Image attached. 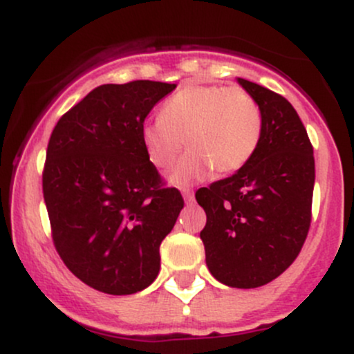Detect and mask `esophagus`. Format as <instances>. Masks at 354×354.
I'll return each instance as SVG.
<instances>
[{"label":"esophagus","mask_w":354,"mask_h":354,"mask_svg":"<svg viewBox=\"0 0 354 354\" xmlns=\"http://www.w3.org/2000/svg\"><path fill=\"white\" fill-rule=\"evenodd\" d=\"M183 198H185V201L186 203H193V200H194V193H193V189H189V188H183Z\"/></svg>","instance_id":"1"}]
</instances>
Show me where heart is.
Returning a JSON list of instances; mask_svg holds the SVG:
<instances>
[{
	"mask_svg": "<svg viewBox=\"0 0 354 354\" xmlns=\"http://www.w3.org/2000/svg\"><path fill=\"white\" fill-rule=\"evenodd\" d=\"M263 136V113L253 95L221 84H186L165 101L160 118L141 128L146 156L160 169L174 163V185H189L213 171L228 174L253 158Z\"/></svg>",
	"mask_w": 354,
	"mask_h": 354,
	"instance_id": "heart-1",
	"label": "heart"
}]
</instances>
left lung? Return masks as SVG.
<instances>
[{"label":"left lung","mask_w":354,"mask_h":354,"mask_svg":"<svg viewBox=\"0 0 354 354\" xmlns=\"http://www.w3.org/2000/svg\"><path fill=\"white\" fill-rule=\"evenodd\" d=\"M263 136L233 176L196 191L206 213L200 236L211 274L233 288H258L286 271L311 225L315 156L306 128L286 98L253 81Z\"/></svg>","instance_id":"obj_1"}]
</instances>
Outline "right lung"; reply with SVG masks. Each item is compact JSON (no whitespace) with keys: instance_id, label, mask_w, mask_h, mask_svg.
Segmentation results:
<instances>
[{"instance_id":"add662e5","label":"right lung","mask_w":354,"mask_h":354,"mask_svg":"<svg viewBox=\"0 0 354 354\" xmlns=\"http://www.w3.org/2000/svg\"><path fill=\"white\" fill-rule=\"evenodd\" d=\"M176 84H101L53 129L43 196L59 258L108 295H133L160 273V245L185 206L141 145L154 104Z\"/></svg>"}]
</instances>
